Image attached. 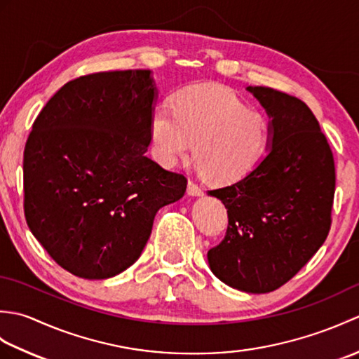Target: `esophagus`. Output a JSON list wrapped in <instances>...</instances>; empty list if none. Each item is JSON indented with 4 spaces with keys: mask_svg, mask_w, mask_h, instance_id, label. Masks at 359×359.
Here are the masks:
<instances>
[{
    "mask_svg": "<svg viewBox=\"0 0 359 359\" xmlns=\"http://www.w3.org/2000/svg\"><path fill=\"white\" fill-rule=\"evenodd\" d=\"M187 191H188L189 196H203V188L199 187L197 184H194V182H191V180L188 182Z\"/></svg>",
    "mask_w": 359,
    "mask_h": 359,
    "instance_id": "obj_1",
    "label": "esophagus"
}]
</instances>
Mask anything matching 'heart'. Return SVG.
I'll use <instances>...</instances> for the list:
<instances>
[{
	"instance_id": "1",
	"label": "heart",
	"mask_w": 359,
	"mask_h": 359,
	"mask_svg": "<svg viewBox=\"0 0 359 359\" xmlns=\"http://www.w3.org/2000/svg\"><path fill=\"white\" fill-rule=\"evenodd\" d=\"M271 140V120L264 109L248 106L219 85L182 90L168 104H158L149 121L152 156L174 168L191 149L207 177L234 182L262 162Z\"/></svg>"
}]
</instances>
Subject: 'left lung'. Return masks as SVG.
Wrapping results in <instances>:
<instances>
[{
  "mask_svg": "<svg viewBox=\"0 0 359 359\" xmlns=\"http://www.w3.org/2000/svg\"><path fill=\"white\" fill-rule=\"evenodd\" d=\"M247 90L270 116V148L245 177L208 191L225 205L228 228L207 257L224 284L269 293L292 279L329 234L334 162L306 103L271 88Z\"/></svg>",
  "mask_w": 359,
  "mask_h": 359,
  "instance_id": "obj_1",
  "label": "left lung"
}]
</instances>
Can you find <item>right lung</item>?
I'll list each match as a JSON object with an SVG mask.
<instances>
[{"label": "right lung", "instance_id": "obj_1", "mask_svg": "<svg viewBox=\"0 0 359 359\" xmlns=\"http://www.w3.org/2000/svg\"><path fill=\"white\" fill-rule=\"evenodd\" d=\"M157 98L151 71L75 79L46 103L26 142L25 215L65 270L108 279L140 257L157 211L185 175L144 156Z\"/></svg>", "mask_w": 359, "mask_h": 359}]
</instances>
